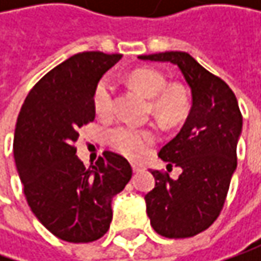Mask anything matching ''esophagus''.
<instances>
[{
  "instance_id": "obj_1",
  "label": "esophagus",
  "mask_w": 261,
  "mask_h": 261,
  "mask_svg": "<svg viewBox=\"0 0 261 261\" xmlns=\"http://www.w3.org/2000/svg\"><path fill=\"white\" fill-rule=\"evenodd\" d=\"M132 170H134V173H139V171H142L144 168H142V166H138V164H132Z\"/></svg>"
}]
</instances>
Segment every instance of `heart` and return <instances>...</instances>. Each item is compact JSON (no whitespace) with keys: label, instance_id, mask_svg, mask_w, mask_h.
<instances>
[{"label":"heart","instance_id":"b5f03b06","mask_svg":"<svg viewBox=\"0 0 261 261\" xmlns=\"http://www.w3.org/2000/svg\"><path fill=\"white\" fill-rule=\"evenodd\" d=\"M129 81L148 98H154L152 110L161 120L175 122L186 113L187 97L177 87L168 88V81L161 72L154 69H136L129 75ZM93 103L95 112L100 116L113 113L115 87L109 76L103 78L95 87ZM109 141L120 154L132 160H138L154 144L155 135L148 129L120 125L110 130Z\"/></svg>","mask_w":261,"mask_h":261}]
</instances>
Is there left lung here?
<instances>
[{
  "label": "left lung",
  "instance_id": "8db88e82",
  "mask_svg": "<svg viewBox=\"0 0 261 261\" xmlns=\"http://www.w3.org/2000/svg\"><path fill=\"white\" fill-rule=\"evenodd\" d=\"M138 59L177 65L192 94L180 132L158 156L181 168L178 178L154 170L155 187L145 195L146 215L156 234L187 238L214 224L237 168V144L243 116L236 94L186 52H161Z\"/></svg>",
  "mask_w": 261,
  "mask_h": 261
}]
</instances>
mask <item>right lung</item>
<instances>
[{
    "mask_svg": "<svg viewBox=\"0 0 261 261\" xmlns=\"http://www.w3.org/2000/svg\"><path fill=\"white\" fill-rule=\"evenodd\" d=\"M120 54L83 52L49 71L25 97L17 117L14 161L32 212L68 243H91L107 232L112 200L132 177V167L106 151L86 168L74 144L95 117V87Z\"/></svg>",
    "mask_w": 261,
    "mask_h": 261,
    "instance_id": "obj_1",
    "label": "right lung"
}]
</instances>
